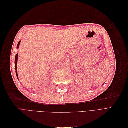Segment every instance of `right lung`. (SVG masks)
I'll return each mask as SVG.
<instances>
[{
  "mask_svg": "<svg viewBox=\"0 0 128 128\" xmlns=\"http://www.w3.org/2000/svg\"><path fill=\"white\" fill-rule=\"evenodd\" d=\"M20 41L18 42V44L17 45V48H18L19 45H20ZM17 61H18V53L16 54V55H15V72H16V75L17 76V78L18 79V72H17V70H16V66H17Z\"/></svg>",
  "mask_w": 128,
  "mask_h": 128,
  "instance_id": "1",
  "label": "right lung"
}]
</instances>
